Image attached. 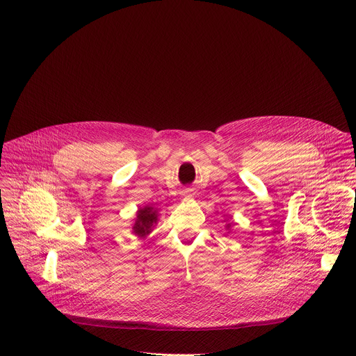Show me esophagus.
<instances>
[{
  "label": "esophagus",
  "instance_id": "esophagus-1",
  "mask_svg": "<svg viewBox=\"0 0 356 356\" xmlns=\"http://www.w3.org/2000/svg\"><path fill=\"white\" fill-rule=\"evenodd\" d=\"M188 195H190V194H188Z\"/></svg>",
  "mask_w": 356,
  "mask_h": 356
}]
</instances>
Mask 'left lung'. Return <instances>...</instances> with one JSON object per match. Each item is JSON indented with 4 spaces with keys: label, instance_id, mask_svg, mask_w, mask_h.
<instances>
[{
    "label": "left lung",
    "instance_id": "1",
    "mask_svg": "<svg viewBox=\"0 0 356 356\" xmlns=\"http://www.w3.org/2000/svg\"><path fill=\"white\" fill-rule=\"evenodd\" d=\"M228 228H229V227H228Z\"/></svg>",
    "mask_w": 356,
    "mask_h": 356
}]
</instances>
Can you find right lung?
I'll use <instances>...</instances> for the list:
<instances>
[{
    "instance_id": "right-lung-1",
    "label": "right lung",
    "mask_w": 356,
    "mask_h": 356,
    "mask_svg": "<svg viewBox=\"0 0 356 356\" xmlns=\"http://www.w3.org/2000/svg\"><path fill=\"white\" fill-rule=\"evenodd\" d=\"M156 220H158V214L154 207L140 209L136 214L134 232L139 236H145L146 234L150 232V228L156 222Z\"/></svg>"
}]
</instances>
